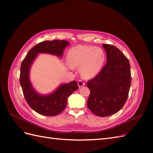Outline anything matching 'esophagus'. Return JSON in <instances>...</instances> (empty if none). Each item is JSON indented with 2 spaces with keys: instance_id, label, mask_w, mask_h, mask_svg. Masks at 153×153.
Segmentation results:
<instances>
[{
  "instance_id": "obj_1",
  "label": "esophagus",
  "mask_w": 153,
  "mask_h": 153,
  "mask_svg": "<svg viewBox=\"0 0 153 153\" xmlns=\"http://www.w3.org/2000/svg\"><path fill=\"white\" fill-rule=\"evenodd\" d=\"M85 85V83L83 82L82 80H78V87H82V86H84Z\"/></svg>"
}]
</instances>
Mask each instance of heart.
<instances>
[{"label": "heart", "instance_id": "b5f03b06", "mask_svg": "<svg viewBox=\"0 0 153 153\" xmlns=\"http://www.w3.org/2000/svg\"><path fill=\"white\" fill-rule=\"evenodd\" d=\"M105 61L103 49L91 46L78 45L69 50L68 61L71 68H79L81 76L89 79L93 78L102 69Z\"/></svg>", "mask_w": 153, "mask_h": 153}]
</instances>
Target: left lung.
Segmentation results:
<instances>
[{
	"label": "left lung",
	"instance_id": "left-lung-1",
	"mask_svg": "<svg viewBox=\"0 0 153 153\" xmlns=\"http://www.w3.org/2000/svg\"><path fill=\"white\" fill-rule=\"evenodd\" d=\"M106 64L98 75L88 81L90 90L87 107L100 117L110 116L121 110L127 100L131 85L128 59L114 45L103 44Z\"/></svg>",
	"mask_w": 153,
	"mask_h": 153
}]
</instances>
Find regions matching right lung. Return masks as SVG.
<instances>
[{
    "label": "right lung",
    "mask_w": 153,
    "mask_h": 153,
    "mask_svg": "<svg viewBox=\"0 0 153 153\" xmlns=\"http://www.w3.org/2000/svg\"><path fill=\"white\" fill-rule=\"evenodd\" d=\"M69 43L64 40L45 41L31 48L20 67V83L27 103L35 112L45 116H55L65 109L68 97L78 89L76 81L60 85L52 93L39 94L30 80V70L39 53H49L62 57Z\"/></svg>",
    "instance_id": "1"
}]
</instances>
